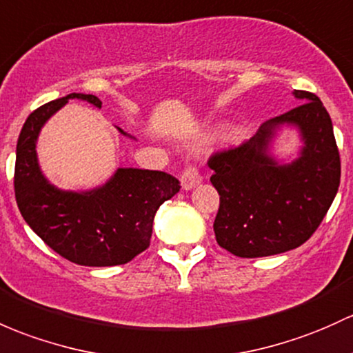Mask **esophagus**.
Segmentation results:
<instances>
[{"label": "esophagus", "mask_w": 353, "mask_h": 353, "mask_svg": "<svg viewBox=\"0 0 353 353\" xmlns=\"http://www.w3.org/2000/svg\"><path fill=\"white\" fill-rule=\"evenodd\" d=\"M180 180H181V187H183V190H192V188H195L196 185L202 181V175H200V170L196 168V166L190 165L183 170Z\"/></svg>", "instance_id": "esophagus-1"}]
</instances>
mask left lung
<instances>
[{
  "label": "left lung",
  "mask_w": 353,
  "mask_h": 353,
  "mask_svg": "<svg viewBox=\"0 0 353 353\" xmlns=\"http://www.w3.org/2000/svg\"><path fill=\"white\" fill-rule=\"evenodd\" d=\"M293 94L305 102L261 124L242 145L208 158L221 195L215 239L237 257L274 256L305 244L339 192L340 154L330 114L314 94ZM284 123L299 128L303 148L296 161L279 165L267 150Z\"/></svg>",
  "instance_id": "8db88e82"
}]
</instances>
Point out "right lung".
<instances>
[{
    "label": "right lung",
    "mask_w": 353,
    "mask_h": 353,
    "mask_svg": "<svg viewBox=\"0 0 353 353\" xmlns=\"http://www.w3.org/2000/svg\"><path fill=\"white\" fill-rule=\"evenodd\" d=\"M69 99L102 105L92 94L74 92L28 116L14 163L18 208L33 232L70 263L96 268L126 264L150 248L154 214L180 192V181L165 172L119 168L108 183L90 192H65L48 183L37 160V138L48 117Z\"/></svg>",
    "instance_id": "right-lung-1"
}]
</instances>
